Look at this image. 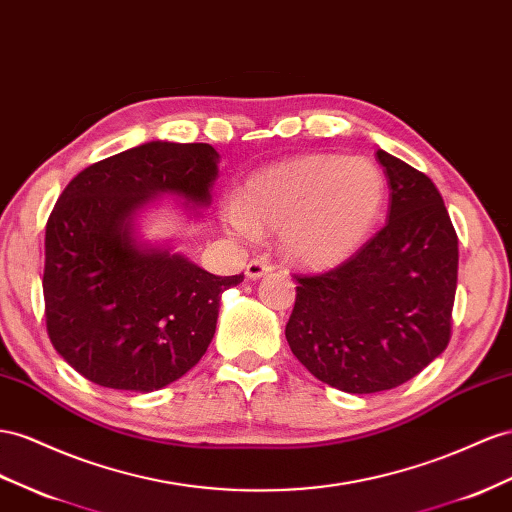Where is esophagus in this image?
Returning a JSON list of instances; mask_svg holds the SVG:
<instances>
[{
	"mask_svg": "<svg viewBox=\"0 0 512 512\" xmlns=\"http://www.w3.org/2000/svg\"><path fill=\"white\" fill-rule=\"evenodd\" d=\"M271 269H273V267L269 265L267 260H262V258H254V260L247 262V267H245V275H247V280H258V278H262V275H267Z\"/></svg>",
	"mask_w": 512,
	"mask_h": 512,
	"instance_id": "1",
	"label": "esophagus"
}]
</instances>
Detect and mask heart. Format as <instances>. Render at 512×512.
Listing matches in <instances>:
<instances>
[{
    "label": "heart",
    "instance_id": "b5f03b06",
    "mask_svg": "<svg viewBox=\"0 0 512 512\" xmlns=\"http://www.w3.org/2000/svg\"><path fill=\"white\" fill-rule=\"evenodd\" d=\"M385 202L388 181L375 161L303 155L254 172L239 198L224 202L222 219L245 241L278 230L288 260L331 269L368 241Z\"/></svg>",
    "mask_w": 512,
    "mask_h": 512
}]
</instances>
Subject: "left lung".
Here are the masks:
<instances>
[{
  "mask_svg": "<svg viewBox=\"0 0 512 512\" xmlns=\"http://www.w3.org/2000/svg\"><path fill=\"white\" fill-rule=\"evenodd\" d=\"M390 213L362 250L321 275H295L290 351L349 394L392 390L444 353L457 293L459 239L426 174L377 150Z\"/></svg>",
  "mask_w": 512,
  "mask_h": 512,
  "instance_id": "1",
  "label": "left lung"
}]
</instances>
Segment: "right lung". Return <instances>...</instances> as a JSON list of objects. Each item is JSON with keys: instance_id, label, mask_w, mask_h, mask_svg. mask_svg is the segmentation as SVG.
I'll return each instance as SVG.
<instances>
[{"instance_id": "right-lung-1", "label": "right lung", "mask_w": 512, "mask_h": 512, "mask_svg": "<svg viewBox=\"0 0 512 512\" xmlns=\"http://www.w3.org/2000/svg\"><path fill=\"white\" fill-rule=\"evenodd\" d=\"M219 155L211 144L146 142L79 172L45 232L47 331L64 362L112 390L155 392L200 362L219 299L243 275L219 278L170 243L137 234V215L174 196L200 217Z\"/></svg>"}]
</instances>
